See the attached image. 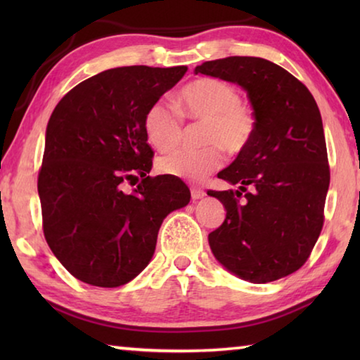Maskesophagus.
<instances>
[{"label": "esophagus", "mask_w": 360, "mask_h": 360, "mask_svg": "<svg viewBox=\"0 0 360 360\" xmlns=\"http://www.w3.org/2000/svg\"><path fill=\"white\" fill-rule=\"evenodd\" d=\"M191 195H192V198L193 200H198V198H203L205 195H206V192L203 191V188H200V187H191Z\"/></svg>", "instance_id": "1"}]
</instances>
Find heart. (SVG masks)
I'll list each match as a JSON object with an SVG mask.
<instances>
[{
  "mask_svg": "<svg viewBox=\"0 0 360 360\" xmlns=\"http://www.w3.org/2000/svg\"><path fill=\"white\" fill-rule=\"evenodd\" d=\"M179 111L188 119L206 124L203 149H179L157 160L162 174L188 181H203L222 167L224 149L230 154L245 150L255 131L252 109L241 101L240 90L217 77L193 79L179 90ZM144 133L157 150H169L182 138V119L165 101H155L144 114Z\"/></svg>",
  "mask_w": 360,
  "mask_h": 360,
  "instance_id": "1",
  "label": "heart"
}]
</instances>
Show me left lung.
I'll return each mask as SVG.
<instances>
[{
    "label": "left lung",
    "instance_id": "8db88e82",
    "mask_svg": "<svg viewBox=\"0 0 360 360\" xmlns=\"http://www.w3.org/2000/svg\"><path fill=\"white\" fill-rule=\"evenodd\" d=\"M195 72L241 85L255 115L251 143L217 174L240 188L208 191L227 211L208 236L211 251L246 281H276L308 260L324 225L330 168L319 108L307 85L265 58L211 60Z\"/></svg>",
    "mask_w": 360,
    "mask_h": 360
}]
</instances>
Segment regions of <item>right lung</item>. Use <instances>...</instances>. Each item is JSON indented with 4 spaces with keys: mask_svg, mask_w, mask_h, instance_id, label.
Here are the masks:
<instances>
[{
    "mask_svg": "<svg viewBox=\"0 0 360 360\" xmlns=\"http://www.w3.org/2000/svg\"><path fill=\"white\" fill-rule=\"evenodd\" d=\"M186 71L144 65L103 71L53 109L38 174L42 230L79 281L98 288L131 281L154 255L163 219L191 202L179 178L148 176L154 150L143 125L148 108ZM127 184L137 187L125 193Z\"/></svg>",
    "mask_w": 360,
    "mask_h": 360,
    "instance_id": "add662e5",
    "label": "right lung"
}]
</instances>
